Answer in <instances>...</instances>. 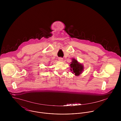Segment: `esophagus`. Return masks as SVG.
Listing matches in <instances>:
<instances>
[{
    "label": "esophagus",
    "instance_id": "esophagus-1",
    "mask_svg": "<svg viewBox=\"0 0 121 121\" xmlns=\"http://www.w3.org/2000/svg\"><path fill=\"white\" fill-rule=\"evenodd\" d=\"M58 60H59L60 61H63V58H61V57L59 58Z\"/></svg>",
    "mask_w": 121,
    "mask_h": 121
}]
</instances>
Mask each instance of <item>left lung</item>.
<instances>
[{"label":"left lung","mask_w":121,"mask_h":121,"mask_svg":"<svg viewBox=\"0 0 121 121\" xmlns=\"http://www.w3.org/2000/svg\"><path fill=\"white\" fill-rule=\"evenodd\" d=\"M72 62L70 64V70L75 76H78L82 73L84 69V66L74 58L72 59Z\"/></svg>","instance_id":"8db88e82"}]
</instances>
